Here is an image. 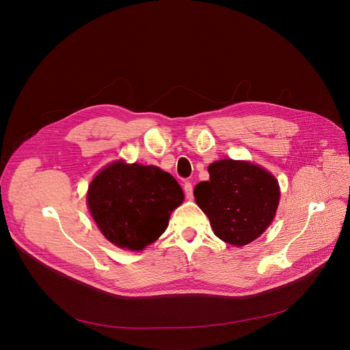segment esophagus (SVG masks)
Listing matches in <instances>:
<instances>
[{
    "label": "esophagus",
    "mask_w": 350,
    "mask_h": 350,
    "mask_svg": "<svg viewBox=\"0 0 350 350\" xmlns=\"http://www.w3.org/2000/svg\"><path fill=\"white\" fill-rule=\"evenodd\" d=\"M184 193H185V197L187 198H193V184L190 181H185L184 183Z\"/></svg>",
    "instance_id": "34e87169"
}]
</instances>
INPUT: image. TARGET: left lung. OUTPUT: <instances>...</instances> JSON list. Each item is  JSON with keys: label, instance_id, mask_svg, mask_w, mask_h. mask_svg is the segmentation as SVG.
Returning a JSON list of instances; mask_svg holds the SVG:
<instances>
[{"label": "left lung", "instance_id": "8db88e82", "mask_svg": "<svg viewBox=\"0 0 350 350\" xmlns=\"http://www.w3.org/2000/svg\"><path fill=\"white\" fill-rule=\"evenodd\" d=\"M209 181L196 185V202L206 214L214 234L243 246L271 224L280 200L277 180L247 161L222 159L208 167Z\"/></svg>", "mask_w": 350, "mask_h": 350}]
</instances>
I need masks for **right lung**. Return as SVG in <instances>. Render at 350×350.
Here are the masks:
<instances>
[{
    "instance_id": "right-lung-1",
    "label": "right lung",
    "mask_w": 350,
    "mask_h": 350,
    "mask_svg": "<svg viewBox=\"0 0 350 350\" xmlns=\"http://www.w3.org/2000/svg\"><path fill=\"white\" fill-rule=\"evenodd\" d=\"M184 200L177 180L154 166L115 161L91 181L90 213L103 235L120 247L142 250L166 230Z\"/></svg>"
}]
</instances>
